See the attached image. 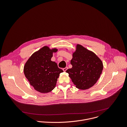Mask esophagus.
<instances>
[{
	"instance_id": "esophagus-1",
	"label": "esophagus",
	"mask_w": 127,
	"mask_h": 127,
	"mask_svg": "<svg viewBox=\"0 0 127 127\" xmlns=\"http://www.w3.org/2000/svg\"><path fill=\"white\" fill-rule=\"evenodd\" d=\"M68 69V67H66L65 68H63V70L64 71H66V70H67V69Z\"/></svg>"
}]
</instances>
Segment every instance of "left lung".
Masks as SVG:
<instances>
[{
	"label": "left lung",
	"mask_w": 127,
	"mask_h": 127,
	"mask_svg": "<svg viewBox=\"0 0 127 127\" xmlns=\"http://www.w3.org/2000/svg\"><path fill=\"white\" fill-rule=\"evenodd\" d=\"M72 54L70 64L72 67L66 72L76 88L89 89L100 78L103 69V62L95 53L80 44H76Z\"/></svg>",
	"instance_id": "obj_1"
}]
</instances>
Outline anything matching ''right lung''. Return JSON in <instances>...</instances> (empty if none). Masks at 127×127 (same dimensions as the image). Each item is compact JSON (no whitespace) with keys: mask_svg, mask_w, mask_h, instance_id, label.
<instances>
[{"mask_svg":"<svg viewBox=\"0 0 127 127\" xmlns=\"http://www.w3.org/2000/svg\"><path fill=\"white\" fill-rule=\"evenodd\" d=\"M57 48L50 49L45 46L30 57L24 66V73L34 90L43 94L53 91L56 86L57 79L63 70L57 63L51 60Z\"/></svg>","mask_w":127,"mask_h":127,"instance_id":"right-lung-1","label":"right lung"}]
</instances>
